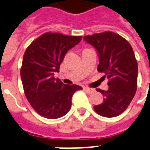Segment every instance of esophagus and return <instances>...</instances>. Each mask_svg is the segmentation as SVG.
I'll return each instance as SVG.
<instances>
[{
    "mask_svg": "<svg viewBox=\"0 0 150 150\" xmlns=\"http://www.w3.org/2000/svg\"><path fill=\"white\" fill-rule=\"evenodd\" d=\"M83 90L86 92H87L88 94H91L93 92L95 91V90L91 89V88H89V87H83Z\"/></svg>",
    "mask_w": 150,
    "mask_h": 150,
    "instance_id": "1",
    "label": "esophagus"
}]
</instances>
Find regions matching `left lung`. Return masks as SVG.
Masks as SVG:
<instances>
[{
	"label": "left lung",
	"instance_id": "8db88e82",
	"mask_svg": "<svg viewBox=\"0 0 150 150\" xmlns=\"http://www.w3.org/2000/svg\"><path fill=\"white\" fill-rule=\"evenodd\" d=\"M83 40L97 50L98 71L109 79L107 91L97 89L104 99L94 109L103 117H116L126 110L137 91L138 67L133 48L126 39L109 31L85 35Z\"/></svg>",
	"mask_w": 150,
	"mask_h": 150
}]
</instances>
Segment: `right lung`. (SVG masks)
<instances>
[{
  "label": "right lung",
  "mask_w": 150,
  "mask_h": 150,
  "mask_svg": "<svg viewBox=\"0 0 150 150\" xmlns=\"http://www.w3.org/2000/svg\"><path fill=\"white\" fill-rule=\"evenodd\" d=\"M81 40V35L46 33L25 51L21 68L22 84L28 103L41 116L49 119L64 116L71 107L72 95L83 89L54 77L66 53Z\"/></svg>",
  "instance_id": "add662e5"
}]
</instances>
